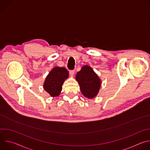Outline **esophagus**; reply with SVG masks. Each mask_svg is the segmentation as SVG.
<instances>
[{"mask_svg": "<svg viewBox=\"0 0 150 150\" xmlns=\"http://www.w3.org/2000/svg\"><path fill=\"white\" fill-rule=\"evenodd\" d=\"M74 74H75V71H74V70H72V71H69V74H70V75H71L72 77L74 76Z\"/></svg>", "mask_w": 150, "mask_h": 150, "instance_id": "obj_1", "label": "esophagus"}]
</instances>
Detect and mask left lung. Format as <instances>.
Segmentation results:
<instances>
[{"label":"left lung","mask_w":150,"mask_h":150,"mask_svg":"<svg viewBox=\"0 0 150 150\" xmlns=\"http://www.w3.org/2000/svg\"><path fill=\"white\" fill-rule=\"evenodd\" d=\"M75 79L84 97L92 99L97 96L101 87V81L91 67L83 66L81 71L76 74Z\"/></svg>","instance_id":"1"}]
</instances>
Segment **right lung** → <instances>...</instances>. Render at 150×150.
<instances>
[{"label":"right lung","mask_w":150,"mask_h":150,"mask_svg":"<svg viewBox=\"0 0 150 150\" xmlns=\"http://www.w3.org/2000/svg\"><path fill=\"white\" fill-rule=\"evenodd\" d=\"M69 76V72L64 67H56L46 78L43 83L44 90L52 97H57L62 90V85Z\"/></svg>","instance_id":"1"}]
</instances>
